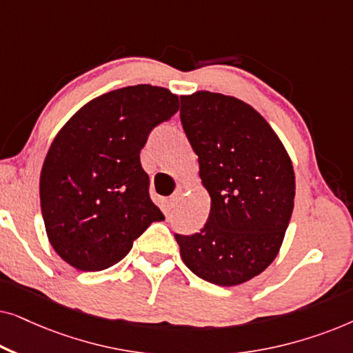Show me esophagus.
<instances>
[{
	"label": "esophagus",
	"instance_id": "34e87169",
	"mask_svg": "<svg viewBox=\"0 0 353 353\" xmlns=\"http://www.w3.org/2000/svg\"><path fill=\"white\" fill-rule=\"evenodd\" d=\"M180 199H181V191H176L175 194H173L170 199H168V205L170 207H175L178 202H180Z\"/></svg>",
	"mask_w": 353,
	"mask_h": 353
}]
</instances>
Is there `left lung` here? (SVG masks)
Listing matches in <instances>:
<instances>
[{
    "label": "left lung",
    "mask_w": 353,
    "mask_h": 353,
    "mask_svg": "<svg viewBox=\"0 0 353 353\" xmlns=\"http://www.w3.org/2000/svg\"><path fill=\"white\" fill-rule=\"evenodd\" d=\"M181 103L183 128L210 196L204 228L175 234L181 259L205 281L238 286L281 249L296 196L292 161L272 125L244 101L202 90Z\"/></svg>",
    "instance_id": "left-lung-1"
}]
</instances>
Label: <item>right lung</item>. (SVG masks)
Instances as JSON below:
<instances>
[{"label": "right lung", "mask_w": 353, "mask_h": 353, "mask_svg": "<svg viewBox=\"0 0 353 353\" xmlns=\"http://www.w3.org/2000/svg\"><path fill=\"white\" fill-rule=\"evenodd\" d=\"M178 109L170 90L125 86L91 99L57 132L43 162L40 202L48 241L70 267H112L163 220L139 152L149 132Z\"/></svg>", "instance_id": "add662e5"}]
</instances>
